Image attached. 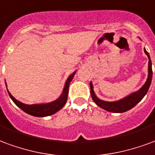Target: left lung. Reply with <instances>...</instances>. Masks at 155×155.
Instances as JSON below:
<instances>
[{
  "label": "left lung",
  "mask_w": 155,
  "mask_h": 155,
  "mask_svg": "<svg viewBox=\"0 0 155 155\" xmlns=\"http://www.w3.org/2000/svg\"><path fill=\"white\" fill-rule=\"evenodd\" d=\"M144 53L148 56V58H149V75H148L147 81L145 82V84L139 91L132 93L128 97L123 98L120 101L110 102V101H102V100H100L99 98H97V97L95 94L94 91H93V86L91 84V82H90L91 98L98 107H100L101 108L107 110V111L116 112V113H122V112H125V111L130 110L131 108L135 107L143 99V97L146 95L148 90L150 88V86L151 84V80H152V75H153L152 63H151L150 54L145 50V48H144Z\"/></svg>",
  "instance_id": "8db88e82"
}]
</instances>
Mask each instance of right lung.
Segmentation results:
<instances>
[{
  "label": "right lung",
  "instance_id": "right-lung-1",
  "mask_svg": "<svg viewBox=\"0 0 155 155\" xmlns=\"http://www.w3.org/2000/svg\"><path fill=\"white\" fill-rule=\"evenodd\" d=\"M74 74H75V72L72 75H70L68 77V78L67 79L66 83H65V86H64V91H63L60 97L57 99L56 101L50 102V103L26 105V104H24L18 101V100H16L7 90L8 93H9V96L11 98V100L15 102V104L18 107H20L21 110H24L25 113L30 114L31 116H37V117H44V116H50V115L56 113L58 110L62 109L64 105L66 104L67 99H68V94L69 84L71 81L73 80ZM6 87H7V86H6Z\"/></svg>",
  "mask_w": 155,
  "mask_h": 155
}]
</instances>
